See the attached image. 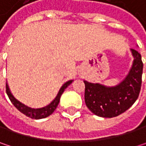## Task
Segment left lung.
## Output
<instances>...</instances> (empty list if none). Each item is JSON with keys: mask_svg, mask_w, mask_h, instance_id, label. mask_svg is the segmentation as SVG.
Wrapping results in <instances>:
<instances>
[{"mask_svg": "<svg viewBox=\"0 0 146 146\" xmlns=\"http://www.w3.org/2000/svg\"><path fill=\"white\" fill-rule=\"evenodd\" d=\"M130 51L133 57L131 68L118 84L106 86L84 80L85 104L95 115L109 118L117 117L126 111L138 99L142 83L143 62L141 55L136 50L130 49Z\"/></svg>", "mask_w": 146, "mask_h": 146, "instance_id": "1", "label": "left lung"}]
</instances>
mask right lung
Listing matches in <instances>:
<instances>
[{
    "label": "right lung",
    "mask_w": 146,
    "mask_h": 146,
    "mask_svg": "<svg viewBox=\"0 0 146 146\" xmlns=\"http://www.w3.org/2000/svg\"><path fill=\"white\" fill-rule=\"evenodd\" d=\"M73 81V80H69V81L66 82L61 87V89L59 90L58 94L56 95V98L50 102L49 105L45 106L44 107H41V108H31V107L24 105L23 103L20 102L18 100H17L14 96H13V95L12 94V92L10 90V88H9L7 83L6 84V90H7V94L10 101L12 102V103L14 105V106L18 111H20L22 113H23L27 117H31L33 119H41V118H44V117H49L50 114H52L54 112V111L56 109V107H57V106L59 104L61 96L64 92L65 89L68 85H70Z\"/></svg>",
    "instance_id": "add662e5"
}]
</instances>
